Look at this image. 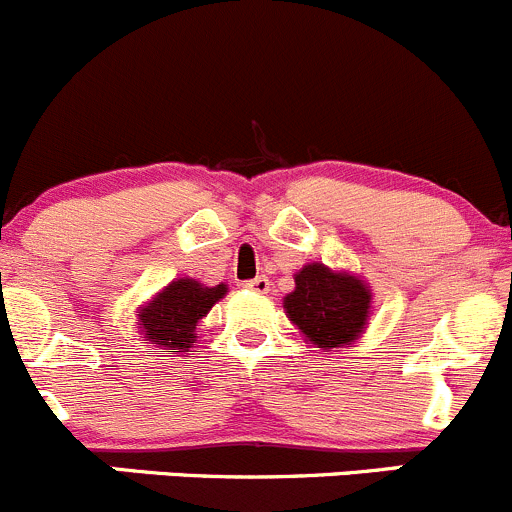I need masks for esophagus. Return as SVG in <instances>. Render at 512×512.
<instances>
[{
  "label": "esophagus",
  "mask_w": 512,
  "mask_h": 512,
  "mask_svg": "<svg viewBox=\"0 0 512 512\" xmlns=\"http://www.w3.org/2000/svg\"><path fill=\"white\" fill-rule=\"evenodd\" d=\"M245 287H247V290L257 292V295H265V292L270 290V280H267L265 275H257L255 280H247Z\"/></svg>",
  "instance_id": "esophagus-1"
}]
</instances>
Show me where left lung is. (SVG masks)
<instances>
[{"label":"left lung","instance_id":"left-lung-1","mask_svg":"<svg viewBox=\"0 0 512 512\" xmlns=\"http://www.w3.org/2000/svg\"><path fill=\"white\" fill-rule=\"evenodd\" d=\"M285 310L312 345L330 352L357 340L370 310V290L352 275L312 262L295 275Z\"/></svg>","mask_w":512,"mask_h":512}]
</instances>
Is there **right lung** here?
I'll use <instances>...</instances> for the list:
<instances>
[{"instance_id":"obj_1","label":"right lung","mask_w":512,"mask_h":512,"mask_svg":"<svg viewBox=\"0 0 512 512\" xmlns=\"http://www.w3.org/2000/svg\"><path fill=\"white\" fill-rule=\"evenodd\" d=\"M225 292V285L205 287L190 277L175 280L150 305L142 307V332L147 340H152V345L162 347L165 352H190L197 337V322Z\"/></svg>"}]
</instances>
